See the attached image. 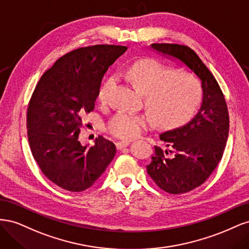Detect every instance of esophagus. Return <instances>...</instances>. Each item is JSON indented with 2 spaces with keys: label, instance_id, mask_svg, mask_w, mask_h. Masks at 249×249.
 <instances>
[{
  "label": "esophagus",
  "instance_id": "34e87169",
  "mask_svg": "<svg viewBox=\"0 0 249 249\" xmlns=\"http://www.w3.org/2000/svg\"><path fill=\"white\" fill-rule=\"evenodd\" d=\"M130 143H131L130 140H122V141H118V142L116 143V146H117L118 149H122V148H124V147H126L127 145L130 144Z\"/></svg>",
  "mask_w": 249,
  "mask_h": 249
}]
</instances>
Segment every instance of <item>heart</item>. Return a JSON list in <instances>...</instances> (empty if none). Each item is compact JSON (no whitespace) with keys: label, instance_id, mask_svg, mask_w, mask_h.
<instances>
[{"label":"heart","instance_id":"obj_1","mask_svg":"<svg viewBox=\"0 0 249 249\" xmlns=\"http://www.w3.org/2000/svg\"><path fill=\"white\" fill-rule=\"evenodd\" d=\"M125 74L141 92L146 94V105L157 125L172 129L187 124L201 103V86L193 74L176 72L170 66L154 59L133 63ZM116 78L111 76L100 87L97 99L106 104L114 88ZM150 123L147 115L119 112L108 124L115 137L133 139L139 136Z\"/></svg>","mask_w":249,"mask_h":249}]
</instances>
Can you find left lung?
Masks as SVG:
<instances>
[{"mask_svg": "<svg viewBox=\"0 0 249 249\" xmlns=\"http://www.w3.org/2000/svg\"><path fill=\"white\" fill-rule=\"evenodd\" d=\"M150 49L184 64L200 80L198 112L189 123L160 134L166 148L155 146L147 173L170 194L189 192L200 186L220 162L227 144L230 118L218 83L196 53L186 46L153 43Z\"/></svg>", "mask_w": 249, "mask_h": 249, "instance_id": "8db88e82", "label": "left lung"}]
</instances>
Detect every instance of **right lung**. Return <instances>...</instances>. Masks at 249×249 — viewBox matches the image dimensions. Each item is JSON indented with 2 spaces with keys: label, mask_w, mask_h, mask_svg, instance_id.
<instances>
[{
  "label": "right lung",
  "mask_w": 249,
  "mask_h": 249,
  "mask_svg": "<svg viewBox=\"0 0 249 249\" xmlns=\"http://www.w3.org/2000/svg\"><path fill=\"white\" fill-rule=\"evenodd\" d=\"M126 50L104 44L71 51L37 83L27 112L29 144L43 175L62 189L86 190L115 156L110 140L99 136L88 147L79 134L83 116L94 109L104 74Z\"/></svg>",
  "instance_id": "obj_1"
}]
</instances>
